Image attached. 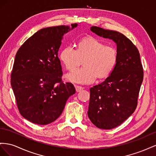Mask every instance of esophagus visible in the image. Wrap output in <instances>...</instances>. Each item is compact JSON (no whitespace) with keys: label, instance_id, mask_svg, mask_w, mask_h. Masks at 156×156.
I'll return each mask as SVG.
<instances>
[{"label":"esophagus","instance_id":"obj_1","mask_svg":"<svg viewBox=\"0 0 156 156\" xmlns=\"http://www.w3.org/2000/svg\"><path fill=\"white\" fill-rule=\"evenodd\" d=\"M75 88H76V92L81 91L83 90V89L82 87L78 86H75Z\"/></svg>","mask_w":156,"mask_h":156}]
</instances>
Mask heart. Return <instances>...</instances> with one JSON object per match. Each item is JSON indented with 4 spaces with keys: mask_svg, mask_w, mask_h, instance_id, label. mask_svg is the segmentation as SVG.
Here are the masks:
<instances>
[{
    "mask_svg": "<svg viewBox=\"0 0 156 156\" xmlns=\"http://www.w3.org/2000/svg\"><path fill=\"white\" fill-rule=\"evenodd\" d=\"M60 59L68 70H73L83 60L84 66L69 73V81L80 84H90L99 78L107 77L118 61L115 49L95 38L86 37L80 40L77 48L65 46L60 53Z\"/></svg>",
    "mask_w": 156,
    "mask_h": 156,
    "instance_id": "obj_1",
    "label": "heart"
}]
</instances>
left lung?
Here are the masks:
<instances>
[{
	"label": "left lung",
	"instance_id": "left-lung-1",
	"mask_svg": "<svg viewBox=\"0 0 156 156\" xmlns=\"http://www.w3.org/2000/svg\"><path fill=\"white\" fill-rule=\"evenodd\" d=\"M91 30L117 44L118 61L105 80L90 88L87 115L98 128L119 126L134 112L143 80V67L137 48L125 35L93 26Z\"/></svg>",
	"mask_w": 156,
	"mask_h": 156
}]
</instances>
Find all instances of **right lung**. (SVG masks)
I'll use <instances>...</instances> for the list:
<instances>
[{
    "label": "right lung",
    "instance_id": "add662e5",
    "mask_svg": "<svg viewBox=\"0 0 156 156\" xmlns=\"http://www.w3.org/2000/svg\"><path fill=\"white\" fill-rule=\"evenodd\" d=\"M60 25L35 33L17 51L11 86L22 116L38 125L54 122L69 97L76 93L73 83L62 81L58 51L63 35L76 27Z\"/></svg>",
    "mask_w": 156,
    "mask_h": 156
}]
</instances>
